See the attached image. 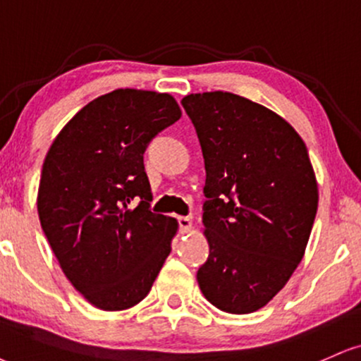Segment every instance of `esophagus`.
I'll return each mask as SVG.
<instances>
[{
    "label": "esophagus",
    "mask_w": 361,
    "mask_h": 361,
    "mask_svg": "<svg viewBox=\"0 0 361 361\" xmlns=\"http://www.w3.org/2000/svg\"><path fill=\"white\" fill-rule=\"evenodd\" d=\"M179 226H180V233L188 234L192 231V219H190V217H179Z\"/></svg>",
    "instance_id": "1"
}]
</instances>
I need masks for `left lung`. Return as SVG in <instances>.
Listing matches in <instances>:
<instances>
[{"mask_svg": "<svg viewBox=\"0 0 361 361\" xmlns=\"http://www.w3.org/2000/svg\"><path fill=\"white\" fill-rule=\"evenodd\" d=\"M206 162L197 283L226 313L261 310L303 259L318 209V182L303 139L281 115L229 92L182 99Z\"/></svg>", "mask_w": 361, "mask_h": 361, "instance_id": "1", "label": "left lung"}]
</instances>
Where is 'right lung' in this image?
Returning a JSON list of instances; mask_svg holds the SVG:
<instances>
[{"instance_id":"1","label":"right lung","mask_w":361,"mask_h":361,"mask_svg":"<svg viewBox=\"0 0 361 361\" xmlns=\"http://www.w3.org/2000/svg\"><path fill=\"white\" fill-rule=\"evenodd\" d=\"M180 115L171 93L118 88L75 114L48 149L39 222L66 279L95 308L140 303L171 255L179 222L149 211L144 152Z\"/></svg>"}]
</instances>
